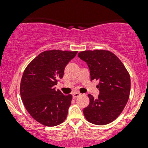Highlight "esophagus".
Returning a JSON list of instances; mask_svg holds the SVG:
<instances>
[{"mask_svg": "<svg viewBox=\"0 0 148 148\" xmlns=\"http://www.w3.org/2000/svg\"><path fill=\"white\" fill-rule=\"evenodd\" d=\"M80 95H81V94L79 93V92H74V93L72 94L73 97H74V98H77V97H78Z\"/></svg>", "mask_w": 148, "mask_h": 148, "instance_id": "34e87169", "label": "esophagus"}]
</instances>
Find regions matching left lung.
Here are the masks:
<instances>
[{"instance_id":"1","label":"left lung","mask_w":148,"mask_h":148,"mask_svg":"<svg viewBox=\"0 0 148 148\" xmlns=\"http://www.w3.org/2000/svg\"><path fill=\"white\" fill-rule=\"evenodd\" d=\"M78 56L87 64L91 80L99 82L98 98L88 95L89 104L83 110L85 118L97 125L110 123L118 117L127 103L131 84L129 73L110 51H83Z\"/></svg>"}]
</instances>
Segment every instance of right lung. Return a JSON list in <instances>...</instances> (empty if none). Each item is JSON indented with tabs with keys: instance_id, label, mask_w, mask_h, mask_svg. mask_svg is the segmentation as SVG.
I'll use <instances>...</instances> for the list:
<instances>
[{
	"instance_id": "1",
	"label": "right lung",
	"mask_w": 148,
	"mask_h": 148,
	"mask_svg": "<svg viewBox=\"0 0 148 148\" xmlns=\"http://www.w3.org/2000/svg\"><path fill=\"white\" fill-rule=\"evenodd\" d=\"M77 53V51H45L23 71L20 85L22 102L30 115L45 126H56L66 118L72 95H63L54 86Z\"/></svg>"
}]
</instances>
